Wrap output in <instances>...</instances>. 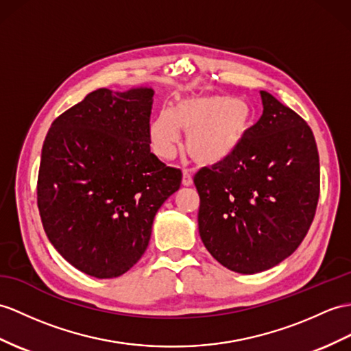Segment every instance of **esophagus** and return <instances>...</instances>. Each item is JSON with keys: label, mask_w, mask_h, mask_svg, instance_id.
<instances>
[{"label": "esophagus", "mask_w": 351, "mask_h": 351, "mask_svg": "<svg viewBox=\"0 0 351 351\" xmlns=\"http://www.w3.org/2000/svg\"><path fill=\"white\" fill-rule=\"evenodd\" d=\"M183 186H192L193 184V178H192V173L189 169H183V178H182Z\"/></svg>", "instance_id": "1"}]
</instances>
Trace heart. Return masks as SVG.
<instances>
[{
	"label": "heart",
	"mask_w": 351,
	"mask_h": 351,
	"mask_svg": "<svg viewBox=\"0 0 351 351\" xmlns=\"http://www.w3.org/2000/svg\"><path fill=\"white\" fill-rule=\"evenodd\" d=\"M253 113L245 101L225 95L183 98L173 111L153 117L149 136L153 152L162 159L174 158L180 131L186 150L202 165H216L232 156L250 131Z\"/></svg>",
	"instance_id": "1"
}]
</instances>
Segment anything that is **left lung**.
<instances>
[{"mask_svg":"<svg viewBox=\"0 0 351 351\" xmlns=\"http://www.w3.org/2000/svg\"><path fill=\"white\" fill-rule=\"evenodd\" d=\"M261 97L263 113L241 146L193 177L205 249L240 274L289 258L308 232L320 195L311 128L271 93Z\"/></svg>","mask_w":351,"mask_h":351,"instance_id":"8db88e82","label":"left lung"}]
</instances>
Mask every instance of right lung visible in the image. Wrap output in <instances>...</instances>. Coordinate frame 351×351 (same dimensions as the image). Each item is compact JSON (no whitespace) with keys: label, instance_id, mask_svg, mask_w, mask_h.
Segmentation results:
<instances>
[{"label":"right lung","instance_id":"right-lung-1","mask_svg":"<svg viewBox=\"0 0 351 351\" xmlns=\"http://www.w3.org/2000/svg\"><path fill=\"white\" fill-rule=\"evenodd\" d=\"M153 90L97 89L58 116L41 150L37 204L58 253L97 278L130 271L182 171L150 152Z\"/></svg>","mask_w":351,"mask_h":351}]
</instances>
